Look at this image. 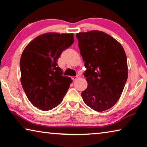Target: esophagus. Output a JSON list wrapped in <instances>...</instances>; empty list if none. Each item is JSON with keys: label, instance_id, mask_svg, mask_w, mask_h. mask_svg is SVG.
<instances>
[{"label": "esophagus", "instance_id": "34e87169", "mask_svg": "<svg viewBox=\"0 0 147 147\" xmlns=\"http://www.w3.org/2000/svg\"><path fill=\"white\" fill-rule=\"evenodd\" d=\"M79 78H80V76H79V75L76 76H74L72 77V79H73V81H75V80H77V79H79Z\"/></svg>", "mask_w": 147, "mask_h": 147}]
</instances>
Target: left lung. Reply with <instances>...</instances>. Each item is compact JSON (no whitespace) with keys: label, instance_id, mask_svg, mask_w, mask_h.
Here are the masks:
<instances>
[{"label":"left lung","instance_id":"1","mask_svg":"<svg viewBox=\"0 0 147 147\" xmlns=\"http://www.w3.org/2000/svg\"><path fill=\"white\" fill-rule=\"evenodd\" d=\"M86 70L88 83L81 96L91 109L101 112L117 102L128 79L127 58L119 42L105 32L92 30L76 34Z\"/></svg>","mask_w":147,"mask_h":147}]
</instances>
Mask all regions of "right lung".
Wrapping results in <instances>:
<instances>
[{
  "label": "right lung",
  "mask_w": 147,
  "mask_h": 147,
  "mask_svg": "<svg viewBox=\"0 0 147 147\" xmlns=\"http://www.w3.org/2000/svg\"><path fill=\"white\" fill-rule=\"evenodd\" d=\"M74 42L73 34L50 32L34 38L25 48L19 64L21 83L34 106L49 111L63 100L72 80L63 76L57 61Z\"/></svg>",
  "instance_id": "obj_1"
}]
</instances>
